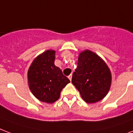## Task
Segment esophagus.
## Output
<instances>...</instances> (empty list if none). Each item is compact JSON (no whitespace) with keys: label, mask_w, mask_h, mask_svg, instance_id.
<instances>
[{"label":"esophagus","mask_w":133,"mask_h":133,"mask_svg":"<svg viewBox=\"0 0 133 133\" xmlns=\"http://www.w3.org/2000/svg\"><path fill=\"white\" fill-rule=\"evenodd\" d=\"M68 78H69V79L70 80H72V75H70L68 76Z\"/></svg>","instance_id":"1"}]
</instances>
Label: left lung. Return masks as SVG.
<instances>
[{"mask_svg": "<svg viewBox=\"0 0 133 133\" xmlns=\"http://www.w3.org/2000/svg\"><path fill=\"white\" fill-rule=\"evenodd\" d=\"M72 83L87 103H96L108 94L111 73L105 61L92 51L86 49L79 55L77 67Z\"/></svg>", "mask_w": 133, "mask_h": 133, "instance_id": "1", "label": "left lung"}]
</instances>
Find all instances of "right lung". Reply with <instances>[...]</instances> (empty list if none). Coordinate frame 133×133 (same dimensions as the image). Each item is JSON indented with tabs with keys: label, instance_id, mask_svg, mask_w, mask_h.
I'll use <instances>...</instances> for the list:
<instances>
[{
	"label": "right lung",
	"instance_id": "right-lung-1",
	"mask_svg": "<svg viewBox=\"0 0 133 133\" xmlns=\"http://www.w3.org/2000/svg\"><path fill=\"white\" fill-rule=\"evenodd\" d=\"M54 50H46L35 58L28 70V84L31 93L41 102L54 103L62 89L70 83L61 70L54 65Z\"/></svg>",
	"mask_w": 133,
	"mask_h": 133
}]
</instances>
